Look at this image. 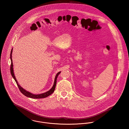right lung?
Instances as JSON below:
<instances>
[{
    "label": "right lung",
    "instance_id": "1",
    "mask_svg": "<svg viewBox=\"0 0 129 129\" xmlns=\"http://www.w3.org/2000/svg\"><path fill=\"white\" fill-rule=\"evenodd\" d=\"M12 50L13 49H12L11 51V53H10V59H11V65H10V73L11 74V75L12 76V77H13V78L14 79L15 81H16L17 86L18 87L19 89L20 90V91L25 96L28 97H30V98H34V99H39V98H46L48 96H49V95H50L51 94H52L53 92H54L55 90V86H56V79L57 77L58 76V75H59V74L60 73V72L56 74V76H55V81H54V85L52 87V88L49 90L47 92L44 93H42V94H34L32 93H31L30 92H28L26 90H25V89H24L22 87H21L18 83V82L15 77L14 72H13V63H12Z\"/></svg>",
    "mask_w": 129,
    "mask_h": 129
}]
</instances>
